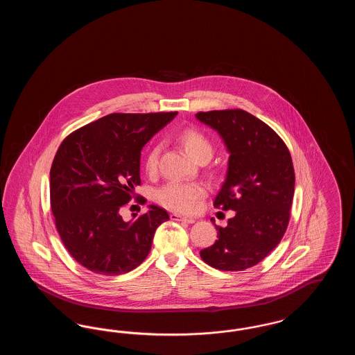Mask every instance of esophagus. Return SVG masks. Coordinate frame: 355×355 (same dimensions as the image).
<instances>
[{
	"mask_svg": "<svg viewBox=\"0 0 355 355\" xmlns=\"http://www.w3.org/2000/svg\"><path fill=\"white\" fill-rule=\"evenodd\" d=\"M170 218L173 220H181V222H186V223H194V222H196L194 218L184 217V216H181V214H178V213H171V214H170Z\"/></svg>",
	"mask_w": 355,
	"mask_h": 355,
	"instance_id": "1",
	"label": "esophagus"
}]
</instances>
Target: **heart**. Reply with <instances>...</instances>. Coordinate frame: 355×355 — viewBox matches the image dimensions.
<instances>
[{"label": "heart", "instance_id": "b5f03b06", "mask_svg": "<svg viewBox=\"0 0 355 355\" xmlns=\"http://www.w3.org/2000/svg\"><path fill=\"white\" fill-rule=\"evenodd\" d=\"M178 139L185 148L186 152L198 162H202V161L207 162L214 153V146L211 141L203 135L202 132L194 128L182 130L180 133ZM158 158H159V146H153L145 159V169L149 174L157 171ZM205 194H206V189L200 182L171 181L157 190L155 200L170 210L189 214L196 210L198 201L202 200Z\"/></svg>", "mask_w": 355, "mask_h": 355}]
</instances>
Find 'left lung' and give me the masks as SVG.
<instances>
[{
  "mask_svg": "<svg viewBox=\"0 0 355 355\" xmlns=\"http://www.w3.org/2000/svg\"><path fill=\"white\" fill-rule=\"evenodd\" d=\"M198 121L222 137L229 155L226 180L214 207L234 210L218 239L200 252L214 269L242 271L259 263L286 232L295 175L282 138L242 109L200 112Z\"/></svg>",
  "mask_w": 355,
  "mask_h": 355,
  "instance_id": "left-lung-1",
  "label": "left lung"
}]
</instances>
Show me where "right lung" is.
<instances>
[{"mask_svg": "<svg viewBox=\"0 0 355 355\" xmlns=\"http://www.w3.org/2000/svg\"><path fill=\"white\" fill-rule=\"evenodd\" d=\"M177 112L113 113L69 135L51 169V206L57 232L70 255L87 270L119 275L135 269L152 249L165 209L125 222L119 209L141 185V150Z\"/></svg>", "mask_w": 355, "mask_h": 355, "instance_id": "1", "label": "right lung"}]
</instances>
